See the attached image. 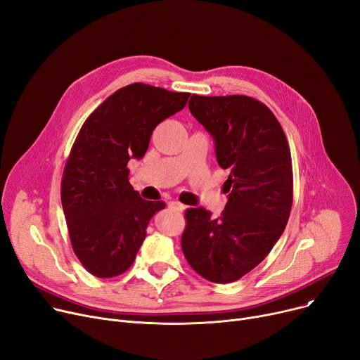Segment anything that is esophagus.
<instances>
[{
    "instance_id": "1",
    "label": "esophagus",
    "mask_w": 360,
    "mask_h": 360,
    "mask_svg": "<svg viewBox=\"0 0 360 360\" xmlns=\"http://www.w3.org/2000/svg\"><path fill=\"white\" fill-rule=\"evenodd\" d=\"M168 207L173 209V210H177V212H183V210L186 209L184 205H181L179 202H168Z\"/></svg>"
}]
</instances>
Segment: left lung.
I'll list each match as a JSON object with an SVG mask.
<instances>
[{
  "mask_svg": "<svg viewBox=\"0 0 360 360\" xmlns=\"http://www.w3.org/2000/svg\"><path fill=\"white\" fill-rule=\"evenodd\" d=\"M188 110L212 136L228 193L219 218L186 210L181 248L202 278L231 283L260 264L283 234L292 207V161L281 123L247 96L193 94Z\"/></svg>",
  "mask_w": 360,
  "mask_h": 360,
  "instance_id": "8db88e82",
  "label": "left lung"
}]
</instances>
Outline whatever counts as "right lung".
Wrapping results in <instances>:
<instances>
[{
	"instance_id": "add662e5",
	"label": "right lung",
	"mask_w": 360,
	"mask_h": 360,
	"mask_svg": "<svg viewBox=\"0 0 360 360\" xmlns=\"http://www.w3.org/2000/svg\"><path fill=\"white\" fill-rule=\"evenodd\" d=\"M190 93L135 82L84 122L63 170L60 200L77 257L93 276L128 270L164 202L145 200L129 183V160H141L153 131L180 112Z\"/></svg>"
}]
</instances>
